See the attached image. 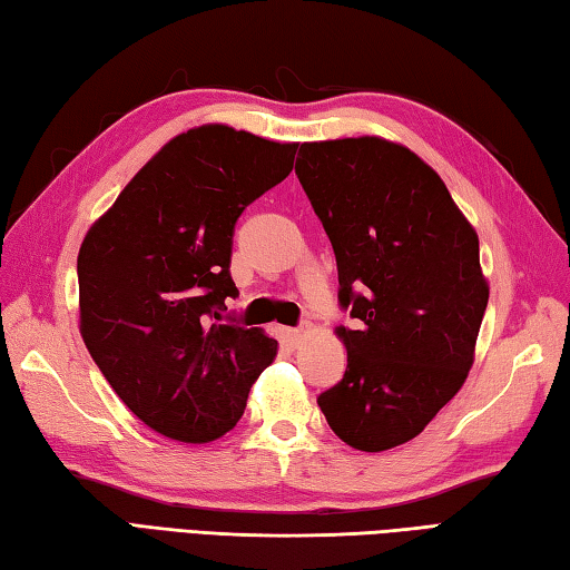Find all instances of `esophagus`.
<instances>
[{
  "label": "esophagus",
  "mask_w": 570,
  "mask_h": 570,
  "mask_svg": "<svg viewBox=\"0 0 570 570\" xmlns=\"http://www.w3.org/2000/svg\"><path fill=\"white\" fill-rule=\"evenodd\" d=\"M305 337H307V332L303 330V327H289V330H285V340H287V345L289 347H299L305 342Z\"/></svg>",
  "instance_id": "34e87169"
}]
</instances>
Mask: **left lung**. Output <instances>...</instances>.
I'll list each match as a JSON object with an SVG mask.
<instances>
[{"instance_id":"left-lung-1","label":"left lung","mask_w":570,"mask_h":570,"mask_svg":"<svg viewBox=\"0 0 570 570\" xmlns=\"http://www.w3.org/2000/svg\"><path fill=\"white\" fill-rule=\"evenodd\" d=\"M295 174L325 225L347 372L320 394L342 442L386 452L424 432L466 382L489 303L474 225L436 170L382 136L303 144Z\"/></svg>"}]
</instances>
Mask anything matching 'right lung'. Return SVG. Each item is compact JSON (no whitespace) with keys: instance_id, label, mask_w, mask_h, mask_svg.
Listing matches in <instances>:
<instances>
[{"instance_id":"right-lung-1","label":"right lung","mask_w":570,"mask_h":570,"mask_svg":"<svg viewBox=\"0 0 570 570\" xmlns=\"http://www.w3.org/2000/svg\"><path fill=\"white\" fill-rule=\"evenodd\" d=\"M297 144L225 124L170 138L79 248V332L154 432L208 444L238 424L277 340L225 317L240 213L293 170Z\"/></svg>"}]
</instances>
